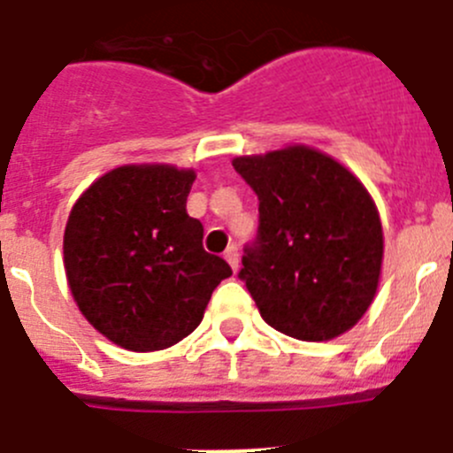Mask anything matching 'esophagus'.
<instances>
[{"label": "esophagus", "instance_id": "1", "mask_svg": "<svg viewBox=\"0 0 453 453\" xmlns=\"http://www.w3.org/2000/svg\"><path fill=\"white\" fill-rule=\"evenodd\" d=\"M224 258H226V263L231 265V269H234V272H238L240 256H238V247H235V244H231V247L224 251Z\"/></svg>", "mask_w": 453, "mask_h": 453}]
</instances>
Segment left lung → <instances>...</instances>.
I'll return each instance as SVG.
<instances>
[{
    "mask_svg": "<svg viewBox=\"0 0 453 453\" xmlns=\"http://www.w3.org/2000/svg\"><path fill=\"white\" fill-rule=\"evenodd\" d=\"M234 168L258 195V234L238 278L260 317L301 342L350 330L375 298L384 256L362 181L308 145L235 157Z\"/></svg>",
    "mask_w": 453,
    "mask_h": 453,
    "instance_id": "obj_1",
    "label": "left lung"
}]
</instances>
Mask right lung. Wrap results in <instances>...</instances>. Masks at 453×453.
Wrapping results in <instances>:
<instances>
[{
    "instance_id": "add662e5",
    "label": "right lung",
    "mask_w": 453,
    "mask_h": 453,
    "mask_svg": "<svg viewBox=\"0 0 453 453\" xmlns=\"http://www.w3.org/2000/svg\"><path fill=\"white\" fill-rule=\"evenodd\" d=\"M193 181V170L175 165H121L94 181L66 219L73 301L126 350H164L188 337L231 276L226 260L202 247V222L186 213Z\"/></svg>"
}]
</instances>
